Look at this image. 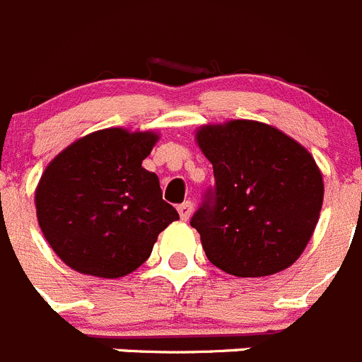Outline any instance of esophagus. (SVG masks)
<instances>
[{
	"label": "esophagus",
	"mask_w": 362,
	"mask_h": 362,
	"mask_svg": "<svg viewBox=\"0 0 362 362\" xmlns=\"http://www.w3.org/2000/svg\"><path fill=\"white\" fill-rule=\"evenodd\" d=\"M177 212H179V216H181V219L188 221V217H190V214H192V203H190V201H185V203L179 204Z\"/></svg>",
	"instance_id": "obj_1"
}]
</instances>
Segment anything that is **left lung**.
Here are the masks:
<instances>
[{
  "instance_id": "1",
  "label": "left lung",
  "mask_w": 362,
  "mask_h": 362,
  "mask_svg": "<svg viewBox=\"0 0 362 362\" xmlns=\"http://www.w3.org/2000/svg\"><path fill=\"white\" fill-rule=\"evenodd\" d=\"M196 141L216 185L192 216L212 264L238 277L288 268L319 221L325 185L312 153L270 124H204Z\"/></svg>"
}]
</instances>
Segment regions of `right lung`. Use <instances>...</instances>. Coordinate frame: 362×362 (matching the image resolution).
<instances>
[{
    "label": "right lung",
    "instance_id": "right-lung-1",
    "mask_svg": "<svg viewBox=\"0 0 362 362\" xmlns=\"http://www.w3.org/2000/svg\"><path fill=\"white\" fill-rule=\"evenodd\" d=\"M156 132L105 129L49 163L36 188L45 239L72 270L117 279L150 257L159 232L179 219L159 179L141 166Z\"/></svg>",
    "mask_w": 362,
    "mask_h": 362
}]
</instances>
